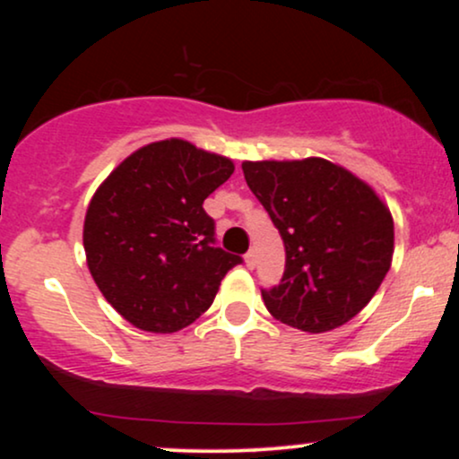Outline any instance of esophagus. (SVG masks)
Returning a JSON list of instances; mask_svg holds the SVG:
<instances>
[{
  "label": "esophagus",
  "mask_w": 459,
  "mask_h": 459,
  "mask_svg": "<svg viewBox=\"0 0 459 459\" xmlns=\"http://www.w3.org/2000/svg\"><path fill=\"white\" fill-rule=\"evenodd\" d=\"M244 263H246L247 270H252V267L256 265V255H255V252H247V255L244 256Z\"/></svg>",
  "instance_id": "obj_1"
}]
</instances>
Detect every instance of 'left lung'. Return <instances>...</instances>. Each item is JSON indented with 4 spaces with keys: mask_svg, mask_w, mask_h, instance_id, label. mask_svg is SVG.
<instances>
[{
    "mask_svg": "<svg viewBox=\"0 0 459 459\" xmlns=\"http://www.w3.org/2000/svg\"><path fill=\"white\" fill-rule=\"evenodd\" d=\"M284 244V276L261 291L273 319L321 334L356 317L391 270L394 224L367 181L324 157L244 161Z\"/></svg>",
    "mask_w": 459,
    "mask_h": 459,
    "instance_id": "obj_1",
    "label": "left lung"
}]
</instances>
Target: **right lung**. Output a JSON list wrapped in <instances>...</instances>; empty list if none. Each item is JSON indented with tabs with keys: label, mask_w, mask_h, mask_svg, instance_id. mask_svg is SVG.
Returning a JSON list of instances; mask_svg holds the SVG:
<instances>
[{
	"label": "right lung",
	"mask_w": 459,
	"mask_h": 459,
	"mask_svg": "<svg viewBox=\"0 0 459 459\" xmlns=\"http://www.w3.org/2000/svg\"><path fill=\"white\" fill-rule=\"evenodd\" d=\"M233 170L229 157L168 138L125 157L92 194L83 220L88 270L131 325L152 334L187 328L241 263L213 246L203 209Z\"/></svg>",
	"instance_id": "right-lung-1"
}]
</instances>
